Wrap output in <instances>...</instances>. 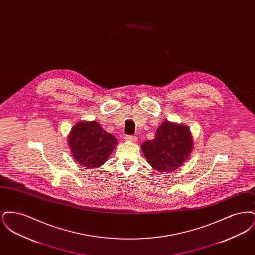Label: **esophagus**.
Wrapping results in <instances>:
<instances>
[{
    "instance_id": "obj_1",
    "label": "esophagus",
    "mask_w": 255,
    "mask_h": 255,
    "mask_svg": "<svg viewBox=\"0 0 255 255\" xmlns=\"http://www.w3.org/2000/svg\"><path fill=\"white\" fill-rule=\"evenodd\" d=\"M124 138H125V140L126 141H135L136 140V136H133V135H129V134H127V135H125L124 136Z\"/></svg>"
}]
</instances>
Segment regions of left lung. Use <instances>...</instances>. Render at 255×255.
Returning a JSON list of instances; mask_svg holds the SVG:
<instances>
[{
  "instance_id": "obj_1",
  "label": "left lung",
  "mask_w": 255,
  "mask_h": 255,
  "mask_svg": "<svg viewBox=\"0 0 255 255\" xmlns=\"http://www.w3.org/2000/svg\"><path fill=\"white\" fill-rule=\"evenodd\" d=\"M193 147V137L188 126L164 121L158 126L155 138L143 142L141 150L154 169L173 172L186 162Z\"/></svg>"
}]
</instances>
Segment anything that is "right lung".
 I'll return each mask as SVG.
<instances>
[{
    "label": "right lung",
    "instance_id": "add662e5",
    "mask_svg": "<svg viewBox=\"0 0 255 255\" xmlns=\"http://www.w3.org/2000/svg\"><path fill=\"white\" fill-rule=\"evenodd\" d=\"M68 142L75 161L87 169L103 165L119 144L97 122H77L68 135Z\"/></svg>",
    "mask_w": 255,
    "mask_h": 255
}]
</instances>
